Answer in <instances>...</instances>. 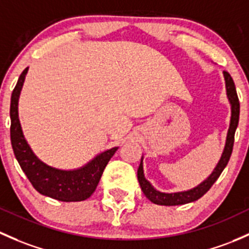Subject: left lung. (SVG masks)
<instances>
[{
  "label": "left lung",
  "mask_w": 249,
  "mask_h": 249,
  "mask_svg": "<svg viewBox=\"0 0 249 249\" xmlns=\"http://www.w3.org/2000/svg\"><path fill=\"white\" fill-rule=\"evenodd\" d=\"M224 75V81H226V88H227V95H228L229 103L231 105V118H230V125L228 130V135H227V141H226V146H224L223 154H222L221 160L217 163L216 168L213 169V172L211 173L210 177L206 180H204L201 184L198 185L197 187L192 188V190L184 191V192H177V193H163L160 192V191L155 190L153 187V185L148 181L144 178V173H143V159L141 160L140 167H138L137 171V178L138 182H140L141 188H142L143 193L151 203L158 204V205H166V206H172V205H182V204L191 203V201H195L199 199L200 197H203L211 186L214 184L218 177L221 175V173L223 172V169L226 168V166L228 164V161L231 155L232 146H234V136H235V130H236L237 124H239V116H240V103L239 98H237L236 88H235V83L232 81L231 76L228 71H223Z\"/></svg>",
  "instance_id": "1"
}]
</instances>
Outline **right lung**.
<instances>
[{
	"instance_id": "1",
	"label": "right lung",
	"mask_w": 249,
	"mask_h": 249,
	"mask_svg": "<svg viewBox=\"0 0 249 249\" xmlns=\"http://www.w3.org/2000/svg\"><path fill=\"white\" fill-rule=\"evenodd\" d=\"M27 70L28 68H26L21 72L10 99V141L15 158L32 186L40 195L61 201L86 200L94 193L105 167L118 148L99 154L86 166L74 171H62L41 162L23 137L18 113L20 91Z\"/></svg>"
}]
</instances>
